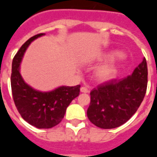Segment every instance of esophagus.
<instances>
[{
	"label": "esophagus",
	"instance_id": "34e87169",
	"mask_svg": "<svg viewBox=\"0 0 157 157\" xmlns=\"http://www.w3.org/2000/svg\"><path fill=\"white\" fill-rule=\"evenodd\" d=\"M81 92H84V93H87V92H89V90L85 86H82L81 87Z\"/></svg>",
	"mask_w": 157,
	"mask_h": 157
}]
</instances>
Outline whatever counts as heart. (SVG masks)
Masks as SVG:
<instances>
[{
    "label": "heart",
    "instance_id": "1",
    "mask_svg": "<svg viewBox=\"0 0 157 157\" xmlns=\"http://www.w3.org/2000/svg\"><path fill=\"white\" fill-rule=\"evenodd\" d=\"M119 53L118 51H111L107 54H104L101 58L102 59H111L118 56ZM118 66L113 59L107 62L103 65H101L95 70L94 76L96 80L99 82H108L112 81L116 77L118 74Z\"/></svg>",
    "mask_w": 157,
    "mask_h": 157
}]
</instances>
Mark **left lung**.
<instances>
[{
  "instance_id": "left-lung-1",
  "label": "left lung",
  "mask_w": 157,
  "mask_h": 157,
  "mask_svg": "<svg viewBox=\"0 0 157 157\" xmlns=\"http://www.w3.org/2000/svg\"><path fill=\"white\" fill-rule=\"evenodd\" d=\"M147 75L144 58L132 75L105 82L93 89L86 112L89 120L101 128H114L126 123L145 98Z\"/></svg>"
}]
</instances>
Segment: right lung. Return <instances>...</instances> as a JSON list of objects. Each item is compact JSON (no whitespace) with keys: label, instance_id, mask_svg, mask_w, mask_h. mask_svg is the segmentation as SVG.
Masks as SVG:
<instances>
[{"label":"right lung","instance_id":"add662e5","mask_svg":"<svg viewBox=\"0 0 157 157\" xmlns=\"http://www.w3.org/2000/svg\"><path fill=\"white\" fill-rule=\"evenodd\" d=\"M44 33L33 36L25 42L14 56L11 86L15 105L22 118L38 128H49L59 124L67 107L78 97L81 86H61L49 92H40L27 84L20 73V64L26 49L33 40Z\"/></svg>","mask_w":157,"mask_h":157}]
</instances>
